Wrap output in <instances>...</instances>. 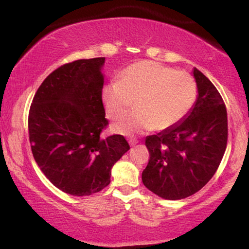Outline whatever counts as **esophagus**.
I'll return each mask as SVG.
<instances>
[{"instance_id":"obj_1","label":"esophagus","mask_w":249,"mask_h":249,"mask_svg":"<svg viewBox=\"0 0 249 249\" xmlns=\"http://www.w3.org/2000/svg\"><path fill=\"white\" fill-rule=\"evenodd\" d=\"M129 143H130V146H135V145H137V143H138V142H137L136 139H130V140H129Z\"/></svg>"}]
</instances>
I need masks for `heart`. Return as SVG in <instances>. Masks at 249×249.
<instances>
[{
	"label": "heart",
	"instance_id": "heart-1",
	"mask_svg": "<svg viewBox=\"0 0 249 249\" xmlns=\"http://www.w3.org/2000/svg\"><path fill=\"white\" fill-rule=\"evenodd\" d=\"M196 96V83L190 74L151 60L131 64L121 71L118 83L102 89L103 107L111 120L124 118L135 101V112L113 127L125 136L173 127L190 112Z\"/></svg>",
	"mask_w": 249,
	"mask_h": 249
}]
</instances>
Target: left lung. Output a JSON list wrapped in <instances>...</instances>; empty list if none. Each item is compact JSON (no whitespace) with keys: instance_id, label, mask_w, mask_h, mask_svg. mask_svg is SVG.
I'll return each mask as SVG.
<instances>
[{"instance_id":"obj_1","label":"left lung","mask_w":249,"mask_h":249,"mask_svg":"<svg viewBox=\"0 0 249 249\" xmlns=\"http://www.w3.org/2000/svg\"><path fill=\"white\" fill-rule=\"evenodd\" d=\"M197 98L178 124L148 136L149 161L142 178L147 189L165 200L196 193L220 165L228 138L227 110L210 80L194 68Z\"/></svg>"}]
</instances>
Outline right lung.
I'll use <instances>...</instances> for the list:
<instances>
[{
  "instance_id": "right-lung-1",
  "label": "right lung",
  "mask_w": 249,
  "mask_h": 249,
  "mask_svg": "<svg viewBox=\"0 0 249 249\" xmlns=\"http://www.w3.org/2000/svg\"><path fill=\"white\" fill-rule=\"evenodd\" d=\"M104 57L65 64L39 86L29 111L35 160L63 192L91 196L111 182V168L130 149L121 135L100 138L107 125L102 102Z\"/></svg>"
}]
</instances>
